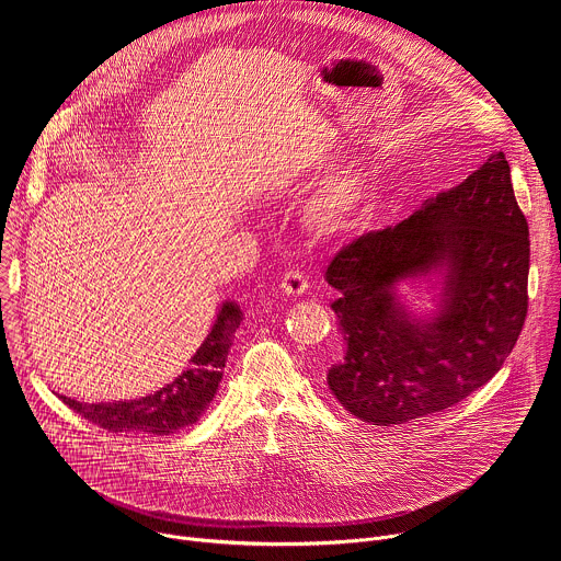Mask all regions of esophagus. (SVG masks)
Returning <instances> with one entry per match:
<instances>
[{
  "mask_svg": "<svg viewBox=\"0 0 561 561\" xmlns=\"http://www.w3.org/2000/svg\"><path fill=\"white\" fill-rule=\"evenodd\" d=\"M282 290H284L286 295H293V297L304 295V293L308 290V279H306V275H304L299 268L286 271V275H284V279H282Z\"/></svg>",
  "mask_w": 561,
  "mask_h": 561,
  "instance_id": "esophagus-1",
  "label": "esophagus"
}]
</instances>
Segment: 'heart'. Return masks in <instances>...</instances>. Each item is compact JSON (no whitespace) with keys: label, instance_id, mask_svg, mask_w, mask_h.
Returning <instances> with one entry per match:
<instances>
[{"label":"heart","instance_id":"1","mask_svg":"<svg viewBox=\"0 0 561 561\" xmlns=\"http://www.w3.org/2000/svg\"><path fill=\"white\" fill-rule=\"evenodd\" d=\"M359 184L355 178H337L319 191L308 206V224L317 232L340 228L359 204Z\"/></svg>","mask_w":561,"mask_h":561}]
</instances>
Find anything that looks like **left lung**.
Segmentation results:
<instances>
[{"mask_svg":"<svg viewBox=\"0 0 561 561\" xmlns=\"http://www.w3.org/2000/svg\"><path fill=\"white\" fill-rule=\"evenodd\" d=\"M528 262V221L504 152L402 224L353 239L327 268L346 342L329 370L340 404L392 426L442 413L484 386L522 333ZM435 270L445 273L443 306L415 320L393 288Z\"/></svg>","mask_w":561,"mask_h":561,"instance_id":"obj_1","label":"left lung"}]
</instances>
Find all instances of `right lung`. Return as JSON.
Returning a JSON list of instances; mask_svg holds the SVG:
<instances>
[{
	"mask_svg": "<svg viewBox=\"0 0 561 561\" xmlns=\"http://www.w3.org/2000/svg\"><path fill=\"white\" fill-rule=\"evenodd\" d=\"M239 322H242V310L234 301H226L208 337L193 355L191 368L148 397L108 404H84L77 402V399L61 397V402L84 420L111 433H135L150 437L178 433L195 424L213 402L226 366L230 340Z\"/></svg>",
	"mask_w": 561,
	"mask_h": 561,
	"instance_id": "add662e5",
	"label": "right lung"
}]
</instances>
